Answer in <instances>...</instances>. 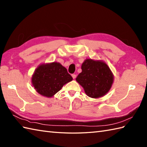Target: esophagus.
Wrapping results in <instances>:
<instances>
[{"mask_svg":"<svg viewBox=\"0 0 147 147\" xmlns=\"http://www.w3.org/2000/svg\"><path fill=\"white\" fill-rule=\"evenodd\" d=\"M72 77H73V79H75V78H76V74H72Z\"/></svg>","mask_w":147,"mask_h":147,"instance_id":"34e87169","label":"esophagus"}]
</instances>
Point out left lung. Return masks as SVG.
I'll return each instance as SVG.
<instances>
[{
	"label": "left lung",
	"mask_w": 147,
	"mask_h": 147,
	"mask_svg": "<svg viewBox=\"0 0 147 147\" xmlns=\"http://www.w3.org/2000/svg\"><path fill=\"white\" fill-rule=\"evenodd\" d=\"M82 69L76 81L88 96L99 98L109 91L113 83V74L105 62L86 59L82 64Z\"/></svg>",
	"instance_id": "1"
}]
</instances>
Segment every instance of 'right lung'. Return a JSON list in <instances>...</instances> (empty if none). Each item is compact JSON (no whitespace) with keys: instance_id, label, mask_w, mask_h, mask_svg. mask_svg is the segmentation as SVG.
<instances>
[{"instance_id":"1","label":"right lung","mask_w":147,"mask_h":147,"mask_svg":"<svg viewBox=\"0 0 147 147\" xmlns=\"http://www.w3.org/2000/svg\"><path fill=\"white\" fill-rule=\"evenodd\" d=\"M32 80L34 88L39 94L51 97L65 83L73 80V78L60 63L52 62L36 68Z\"/></svg>"}]
</instances>
